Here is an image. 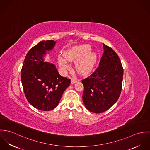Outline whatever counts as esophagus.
<instances>
[{"mask_svg": "<svg viewBox=\"0 0 150 150\" xmlns=\"http://www.w3.org/2000/svg\"><path fill=\"white\" fill-rule=\"evenodd\" d=\"M77 81H78V80L77 79H76V78H72L71 79V84H74L75 83H76Z\"/></svg>", "mask_w": 150, "mask_h": 150, "instance_id": "34e87169", "label": "esophagus"}]
</instances>
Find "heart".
<instances>
[{"label":"heart","instance_id":"1","mask_svg":"<svg viewBox=\"0 0 150 150\" xmlns=\"http://www.w3.org/2000/svg\"><path fill=\"white\" fill-rule=\"evenodd\" d=\"M91 50V47L88 44L76 47L65 52L64 58L69 61H76L85 56L84 59L82 58L83 59L78 62L77 67L80 73L86 74L92 70L97 59V54L95 52L89 53ZM59 64L64 69H67L69 67L66 61L62 58L59 59Z\"/></svg>","mask_w":150,"mask_h":150}]
</instances>
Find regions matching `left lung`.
I'll use <instances>...</instances> for the list:
<instances>
[{"instance_id":"1","label":"left lung","mask_w":150,"mask_h":150,"mask_svg":"<svg viewBox=\"0 0 150 150\" xmlns=\"http://www.w3.org/2000/svg\"><path fill=\"white\" fill-rule=\"evenodd\" d=\"M103 48L99 66L82 80L84 105L95 113L110 108L118 100L122 91L124 69L120 58L110 47L103 44Z\"/></svg>"}]
</instances>
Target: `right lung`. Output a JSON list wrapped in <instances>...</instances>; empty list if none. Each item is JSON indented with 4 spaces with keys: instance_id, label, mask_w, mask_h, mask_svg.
I'll return each instance as SVG.
<instances>
[{
    "instance_id": "right-lung-1",
    "label": "right lung",
    "mask_w": 150,
    "mask_h": 150,
    "mask_svg": "<svg viewBox=\"0 0 150 150\" xmlns=\"http://www.w3.org/2000/svg\"><path fill=\"white\" fill-rule=\"evenodd\" d=\"M54 40L41 41L27 53L21 70L23 92L29 103L42 111L57 107L71 80L61 76L55 66L43 62L47 50H51Z\"/></svg>"
}]
</instances>
